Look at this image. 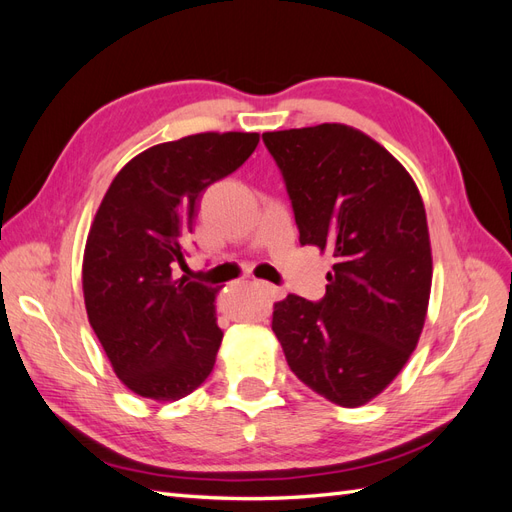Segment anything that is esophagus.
<instances>
[{
    "label": "esophagus",
    "mask_w": 512,
    "mask_h": 512,
    "mask_svg": "<svg viewBox=\"0 0 512 512\" xmlns=\"http://www.w3.org/2000/svg\"><path fill=\"white\" fill-rule=\"evenodd\" d=\"M256 286L260 288V290H265L267 294H271L273 299H282L284 297V290H280V288H275L273 284H267V282H256Z\"/></svg>",
    "instance_id": "34e87169"
}]
</instances>
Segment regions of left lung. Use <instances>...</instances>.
<instances>
[{"label":"left lung","instance_id":"obj_1","mask_svg":"<svg viewBox=\"0 0 512 512\" xmlns=\"http://www.w3.org/2000/svg\"><path fill=\"white\" fill-rule=\"evenodd\" d=\"M284 177L299 243L329 252L327 294H288L273 333L305 386L337 406L380 395L421 337L431 247L423 198L374 138L342 123L262 134Z\"/></svg>","mask_w":512,"mask_h":512}]
</instances>
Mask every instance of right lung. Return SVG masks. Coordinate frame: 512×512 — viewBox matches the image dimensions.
<instances>
[{
    "label": "right lung",
    "instance_id": "obj_1",
    "mask_svg": "<svg viewBox=\"0 0 512 512\" xmlns=\"http://www.w3.org/2000/svg\"><path fill=\"white\" fill-rule=\"evenodd\" d=\"M256 132H205L138 153L106 190L83 258L89 324L117 378L170 401L196 391L222 344L220 286L175 280L211 183L252 156Z\"/></svg>",
    "mask_w": 512,
    "mask_h": 512
}]
</instances>
